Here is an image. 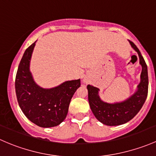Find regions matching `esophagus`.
Wrapping results in <instances>:
<instances>
[{
	"label": "esophagus",
	"mask_w": 156,
	"mask_h": 156,
	"mask_svg": "<svg viewBox=\"0 0 156 156\" xmlns=\"http://www.w3.org/2000/svg\"><path fill=\"white\" fill-rule=\"evenodd\" d=\"M83 81H84V82H86V80H83Z\"/></svg>",
	"instance_id": "esophagus-1"
}]
</instances>
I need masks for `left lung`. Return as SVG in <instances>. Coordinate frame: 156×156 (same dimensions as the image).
I'll return each instance as SVG.
<instances>
[{
	"label": "left lung",
	"mask_w": 156,
	"mask_h": 156,
	"mask_svg": "<svg viewBox=\"0 0 156 156\" xmlns=\"http://www.w3.org/2000/svg\"><path fill=\"white\" fill-rule=\"evenodd\" d=\"M129 43L137 52L140 64L142 66L140 83L138 85L137 91L124 101L109 104L100 98L98 88L91 85L87 86L88 98L91 111L96 119L106 126H119L132 119L142 108L148 94L149 80L147 64L136 45L130 41Z\"/></svg>",
	"instance_id": "left-lung-1"
}]
</instances>
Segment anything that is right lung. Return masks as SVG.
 <instances>
[{
  "mask_svg": "<svg viewBox=\"0 0 156 156\" xmlns=\"http://www.w3.org/2000/svg\"><path fill=\"white\" fill-rule=\"evenodd\" d=\"M35 42L25 50L16 76V93L21 110L37 126L51 128L66 118L69 104L80 86V80L66 81L52 89H43L35 83L30 72V61Z\"/></svg>",
  "mask_w": 156,
  "mask_h": 156,
  "instance_id": "obj_1",
  "label": "right lung"
}]
</instances>
